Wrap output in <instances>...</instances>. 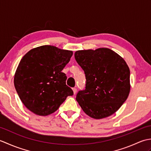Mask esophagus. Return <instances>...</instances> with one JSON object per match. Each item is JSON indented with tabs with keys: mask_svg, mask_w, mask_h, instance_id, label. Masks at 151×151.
I'll return each instance as SVG.
<instances>
[{
	"mask_svg": "<svg viewBox=\"0 0 151 151\" xmlns=\"http://www.w3.org/2000/svg\"><path fill=\"white\" fill-rule=\"evenodd\" d=\"M73 93L75 94L76 93V88H73Z\"/></svg>",
	"mask_w": 151,
	"mask_h": 151,
	"instance_id": "esophagus-1",
	"label": "esophagus"
}]
</instances>
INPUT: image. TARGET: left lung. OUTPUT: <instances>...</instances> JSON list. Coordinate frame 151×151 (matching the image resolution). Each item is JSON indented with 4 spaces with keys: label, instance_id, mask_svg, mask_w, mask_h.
<instances>
[{
    "label": "left lung",
    "instance_id": "8db88e82",
    "mask_svg": "<svg viewBox=\"0 0 151 151\" xmlns=\"http://www.w3.org/2000/svg\"><path fill=\"white\" fill-rule=\"evenodd\" d=\"M75 58L86 75V89L79 91L76 97L83 111L96 119L114 114L130 90L126 62L108 48L77 50Z\"/></svg>",
    "mask_w": 151,
    "mask_h": 151
}]
</instances>
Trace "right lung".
<instances>
[{
  "label": "right lung",
  "mask_w": 151,
  "mask_h": 151,
  "mask_svg": "<svg viewBox=\"0 0 151 151\" xmlns=\"http://www.w3.org/2000/svg\"><path fill=\"white\" fill-rule=\"evenodd\" d=\"M72 55L71 50L43 45L22 57L15 73L14 86L30 111L42 116L50 115L73 95L66 85V75L62 72Z\"/></svg>",
  "instance_id": "right-lung-1"
}]
</instances>
